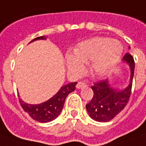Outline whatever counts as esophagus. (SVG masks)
Segmentation results:
<instances>
[{"mask_svg": "<svg viewBox=\"0 0 146 146\" xmlns=\"http://www.w3.org/2000/svg\"><path fill=\"white\" fill-rule=\"evenodd\" d=\"M76 88H78V89H80V88H82L86 87V84L84 83H82V82H78L77 84H76Z\"/></svg>", "mask_w": 146, "mask_h": 146, "instance_id": "1", "label": "esophagus"}]
</instances>
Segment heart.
Listing matches in <instances>:
<instances>
[{
  "mask_svg": "<svg viewBox=\"0 0 146 146\" xmlns=\"http://www.w3.org/2000/svg\"><path fill=\"white\" fill-rule=\"evenodd\" d=\"M121 42L111 38L95 37L81 42L74 49V55L66 54V65L70 72L80 74L84 64L90 63L92 73L102 76L108 73L123 54Z\"/></svg>",
  "mask_w": 146,
  "mask_h": 146,
  "instance_id": "obj_1",
  "label": "heart"
}]
</instances>
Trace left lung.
Segmentation results:
<instances>
[{
	"label": "left lung",
	"instance_id": "obj_1",
	"mask_svg": "<svg viewBox=\"0 0 146 146\" xmlns=\"http://www.w3.org/2000/svg\"><path fill=\"white\" fill-rule=\"evenodd\" d=\"M123 62L127 64L130 70V82L125 88H114L108 79L95 83L92 86L94 95L92 100L86 104V109L89 116L95 121L106 123L111 120L123 111L129 101L134 73L133 56L127 53L123 57Z\"/></svg>",
	"mask_w": 146,
	"mask_h": 146
}]
</instances>
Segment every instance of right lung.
Wrapping results in <instances>:
<instances>
[{"instance_id":"right-lung-1","label":"right lung","mask_w":146,"mask_h":146,"mask_svg":"<svg viewBox=\"0 0 146 146\" xmlns=\"http://www.w3.org/2000/svg\"><path fill=\"white\" fill-rule=\"evenodd\" d=\"M46 39V36H40L34 38L30 42L36 41V40H42ZM77 82H72L67 84L64 86H62L59 91L53 97L49 99L46 102L38 104H27L22 100V99H19L20 104L22 108L26 111L29 115L38 121V123H49L55 119L60 115L61 111H62L63 106L66 101V97L68 95L75 90V88Z\"/></svg>"}]
</instances>
